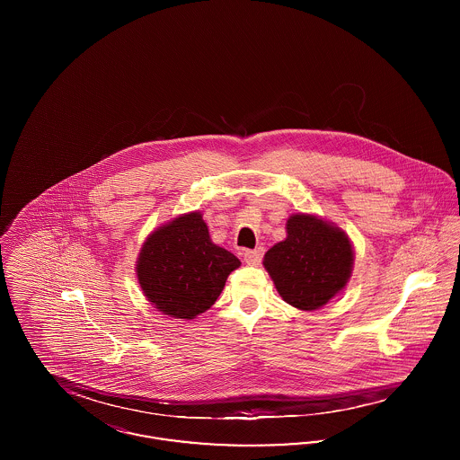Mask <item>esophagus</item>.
Instances as JSON below:
<instances>
[{"mask_svg":"<svg viewBox=\"0 0 460 460\" xmlns=\"http://www.w3.org/2000/svg\"><path fill=\"white\" fill-rule=\"evenodd\" d=\"M243 259L244 262L250 263V265H257V263L262 261L263 248H255V250H243Z\"/></svg>","mask_w":460,"mask_h":460,"instance_id":"34e87169","label":"esophagus"}]
</instances>
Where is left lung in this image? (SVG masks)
<instances>
[{
	"mask_svg": "<svg viewBox=\"0 0 460 460\" xmlns=\"http://www.w3.org/2000/svg\"><path fill=\"white\" fill-rule=\"evenodd\" d=\"M288 236L263 259L286 304L315 310L343 289L350 278L353 252L343 231L312 216H293Z\"/></svg>",
	"mask_w": 460,
	"mask_h": 460,
	"instance_id": "1",
	"label": "left lung"
}]
</instances>
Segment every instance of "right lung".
Here are the masks:
<instances>
[{
	"instance_id": "obj_1",
	"label": "right lung",
	"mask_w": 460,
	"mask_h": 460,
	"mask_svg": "<svg viewBox=\"0 0 460 460\" xmlns=\"http://www.w3.org/2000/svg\"><path fill=\"white\" fill-rule=\"evenodd\" d=\"M240 261L214 244L201 214L193 212L160 227L137 261V279L148 300L175 319H193L214 305Z\"/></svg>"
}]
</instances>
